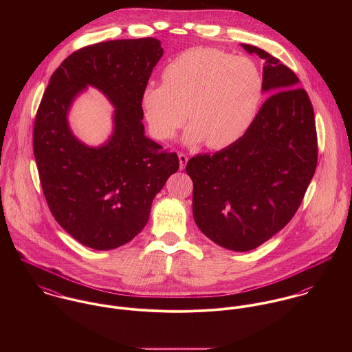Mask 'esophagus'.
<instances>
[{"label": "esophagus", "instance_id": "esophagus-1", "mask_svg": "<svg viewBox=\"0 0 352 352\" xmlns=\"http://www.w3.org/2000/svg\"><path fill=\"white\" fill-rule=\"evenodd\" d=\"M179 161H180V169H184V168H186V164H187V161H188L187 154L179 153Z\"/></svg>", "mask_w": 352, "mask_h": 352}]
</instances>
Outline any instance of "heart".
<instances>
[{
    "instance_id": "obj_1",
    "label": "heart",
    "mask_w": 352,
    "mask_h": 352,
    "mask_svg": "<svg viewBox=\"0 0 352 352\" xmlns=\"http://www.w3.org/2000/svg\"><path fill=\"white\" fill-rule=\"evenodd\" d=\"M162 81L142 92L153 134L172 140L190 116L186 141H206L215 151L234 145L248 133L264 96L263 76L251 59L215 47L183 51L165 66Z\"/></svg>"
}]
</instances>
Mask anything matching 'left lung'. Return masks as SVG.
Instances as JSON below:
<instances>
[{
	"mask_svg": "<svg viewBox=\"0 0 352 352\" xmlns=\"http://www.w3.org/2000/svg\"><path fill=\"white\" fill-rule=\"evenodd\" d=\"M241 47L264 60V91L275 94L239 142L197 154L186 170L201 233L223 248L247 252L292 221L316 172L318 146L313 105L296 73L267 51Z\"/></svg>",
	"mask_w": 352,
	"mask_h": 352,
	"instance_id": "left-lung-1",
	"label": "left lung"
}]
</instances>
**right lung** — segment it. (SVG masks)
Wrapping results in <instances>:
<instances>
[{
    "label": "right lung",
    "instance_id": "add662e5",
    "mask_svg": "<svg viewBox=\"0 0 352 352\" xmlns=\"http://www.w3.org/2000/svg\"><path fill=\"white\" fill-rule=\"evenodd\" d=\"M162 56L154 38L101 42L70 54L52 73L34 126V155L55 221L85 247L108 251L146 225L151 201L177 172V154L144 135L142 92ZM87 85L116 105V130L104 147L77 142L65 115Z\"/></svg>",
    "mask_w": 352,
    "mask_h": 352
}]
</instances>
